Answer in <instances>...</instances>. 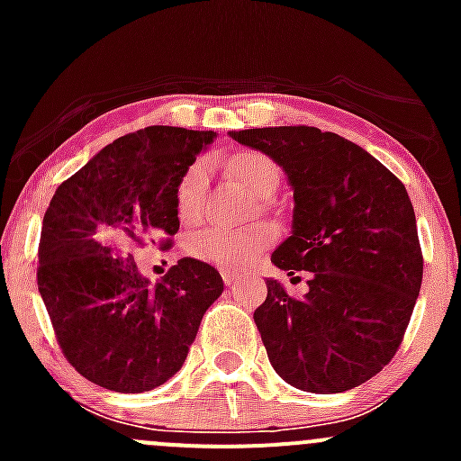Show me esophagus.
<instances>
[{
  "mask_svg": "<svg viewBox=\"0 0 461 461\" xmlns=\"http://www.w3.org/2000/svg\"><path fill=\"white\" fill-rule=\"evenodd\" d=\"M240 274L236 272H230V269H222V281H225V285H236V283L240 281Z\"/></svg>",
  "mask_w": 461,
  "mask_h": 461,
  "instance_id": "esophagus-1",
  "label": "esophagus"
}]
</instances>
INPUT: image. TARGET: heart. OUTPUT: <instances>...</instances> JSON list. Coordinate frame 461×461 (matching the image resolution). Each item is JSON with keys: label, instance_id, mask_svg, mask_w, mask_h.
Returning a JSON list of instances; mask_svg holds the SVG:
<instances>
[{"label": "heart", "instance_id": "heart-1", "mask_svg": "<svg viewBox=\"0 0 461 461\" xmlns=\"http://www.w3.org/2000/svg\"><path fill=\"white\" fill-rule=\"evenodd\" d=\"M231 178L257 198H267L276 192L281 171L269 156L260 151H239L227 162ZM207 198V167L194 162L187 167L176 187V209L180 221L194 225L203 218ZM276 239L274 227L257 222L248 227L212 225L189 236L187 252L194 258L225 269H245Z\"/></svg>", "mask_w": 461, "mask_h": 461}]
</instances>
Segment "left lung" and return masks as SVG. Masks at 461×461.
Listing matches in <instances>:
<instances>
[{"label": "left lung", "instance_id": "1", "mask_svg": "<svg viewBox=\"0 0 461 461\" xmlns=\"http://www.w3.org/2000/svg\"><path fill=\"white\" fill-rule=\"evenodd\" d=\"M267 153L294 189L292 236L272 254L285 272H310L294 299L267 281L254 321L283 381L343 393L390 364L420 296L424 257L402 180L359 144L317 127L230 131Z\"/></svg>", "mask_w": 461, "mask_h": 461}]
</instances>
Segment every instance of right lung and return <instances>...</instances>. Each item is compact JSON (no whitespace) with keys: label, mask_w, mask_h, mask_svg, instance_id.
<instances>
[{"label":"right lung","mask_w":461,"mask_h":461,"mask_svg":"<svg viewBox=\"0 0 461 461\" xmlns=\"http://www.w3.org/2000/svg\"><path fill=\"white\" fill-rule=\"evenodd\" d=\"M213 131L147 127L106 144L55 189L44 213L37 287L68 364L115 393H147L187 359L222 294L212 265L180 258L149 285L136 254L171 248L176 187Z\"/></svg>","instance_id":"add662e5"}]
</instances>
